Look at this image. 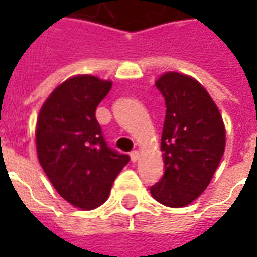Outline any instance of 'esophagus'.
I'll list each match as a JSON object with an SVG mask.
<instances>
[{"mask_svg":"<svg viewBox=\"0 0 257 257\" xmlns=\"http://www.w3.org/2000/svg\"><path fill=\"white\" fill-rule=\"evenodd\" d=\"M129 156H131V160H132V161H138V158H139V151L138 150H134V151H131V154H129Z\"/></svg>","mask_w":257,"mask_h":257,"instance_id":"34e87169","label":"esophagus"}]
</instances>
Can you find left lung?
<instances>
[{
    "mask_svg": "<svg viewBox=\"0 0 257 257\" xmlns=\"http://www.w3.org/2000/svg\"><path fill=\"white\" fill-rule=\"evenodd\" d=\"M165 99L161 151L165 172L151 195L171 208L193 202L208 187L226 147L219 108L198 81L169 71L157 79Z\"/></svg>",
    "mask_w": 257,
    "mask_h": 257,
    "instance_id": "1",
    "label": "left lung"
}]
</instances>
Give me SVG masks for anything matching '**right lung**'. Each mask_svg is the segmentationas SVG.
<instances>
[{
    "label": "right lung",
    "mask_w": 257,
    "mask_h": 257,
    "mask_svg": "<svg viewBox=\"0 0 257 257\" xmlns=\"http://www.w3.org/2000/svg\"><path fill=\"white\" fill-rule=\"evenodd\" d=\"M111 85L93 75L66 79L45 100L37 119L38 161L60 197L79 209L100 206L129 162V156L108 147L95 117Z\"/></svg>",
    "instance_id": "add662e5"
}]
</instances>
